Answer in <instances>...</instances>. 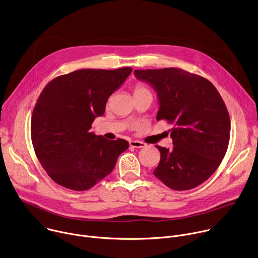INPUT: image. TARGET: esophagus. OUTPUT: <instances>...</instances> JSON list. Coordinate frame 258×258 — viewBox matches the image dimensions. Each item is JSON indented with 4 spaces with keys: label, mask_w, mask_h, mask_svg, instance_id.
I'll return each mask as SVG.
<instances>
[{
    "label": "esophagus",
    "mask_w": 258,
    "mask_h": 258,
    "mask_svg": "<svg viewBox=\"0 0 258 258\" xmlns=\"http://www.w3.org/2000/svg\"><path fill=\"white\" fill-rule=\"evenodd\" d=\"M130 146L133 148H144V147H146V144L141 141H131Z\"/></svg>",
    "instance_id": "obj_1"
}]
</instances>
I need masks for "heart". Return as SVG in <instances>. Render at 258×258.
Instances as JSON below:
<instances>
[{
	"label": "heart",
	"mask_w": 258,
	"mask_h": 258,
	"mask_svg": "<svg viewBox=\"0 0 258 258\" xmlns=\"http://www.w3.org/2000/svg\"><path fill=\"white\" fill-rule=\"evenodd\" d=\"M134 95L136 97V96H141V95H152V94H151V91L149 90V88L147 87L145 84L138 83L135 85Z\"/></svg>",
	"instance_id": "1"
}]
</instances>
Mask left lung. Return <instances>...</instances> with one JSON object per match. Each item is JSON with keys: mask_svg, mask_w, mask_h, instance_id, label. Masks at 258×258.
Masks as SVG:
<instances>
[{"mask_svg": "<svg viewBox=\"0 0 258 258\" xmlns=\"http://www.w3.org/2000/svg\"><path fill=\"white\" fill-rule=\"evenodd\" d=\"M135 76L157 92V120L172 124L173 148L156 146L160 162L153 174L176 191L194 189L208 179L224 159L230 141L227 106L203 77L179 68L137 69Z\"/></svg>", "mask_w": 258, "mask_h": 258, "instance_id": "1", "label": "left lung"}]
</instances>
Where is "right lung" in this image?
Listing matches in <instances>:
<instances>
[{
  "instance_id": "obj_1",
  "label": "right lung",
  "mask_w": 258,
  "mask_h": 258,
  "mask_svg": "<svg viewBox=\"0 0 258 258\" xmlns=\"http://www.w3.org/2000/svg\"><path fill=\"white\" fill-rule=\"evenodd\" d=\"M132 70L80 69L57 77L42 91L32 111L31 141L43 168L58 185L73 191L93 188L128 148L127 141L106 140L90 128Z\"/></svg>"
}]
</instances>
